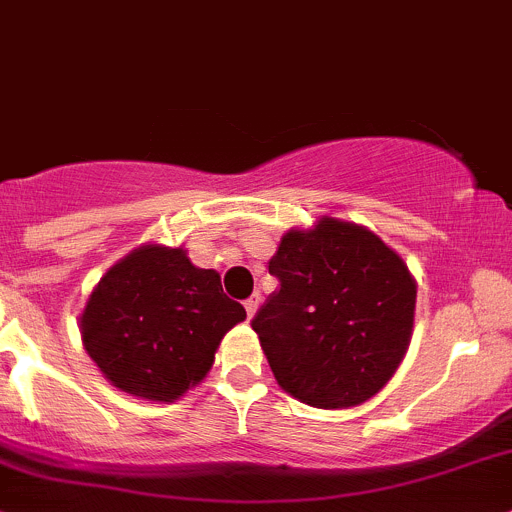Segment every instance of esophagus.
<instances>
[{
  "label": "esophagus",
  "mask_w": 512,
  "mask_h": 512,
  "mask_svg": "<svg viewBox=\"0 0 512 512\" xmlns=\"http://www.w3.org/2000/svg\"><path fill=\"white\" fill-rule=\"evenodd\" d=\"M257 304H260V297H257V294H255V297H250V299H247V302H245V312H247V319H252V317H255V312H257Z\"/></svg>",
  "instance_id": "esophagus-1"
}]
</instances>
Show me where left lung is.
I'll use <instances>...</instances> for the list:
<instances>
[{
    "label": "left lung",
    "instance_id": "obj_1",
    "mask_svg": "<svg viewBox=\"0 0 512 512\" xmlns=\"http://www.w3.org/2000/svg\"><path fill=\"white\" fill-rule=\"evenodd\" d=\"M280 289L252 319L277 384L317 409L364 404L411 342L416 282L379 235L334 218L289 230L270 260Z\"/></svg>",
    "mask_w": 512,
    "mask_h": 512
}]
</instances>
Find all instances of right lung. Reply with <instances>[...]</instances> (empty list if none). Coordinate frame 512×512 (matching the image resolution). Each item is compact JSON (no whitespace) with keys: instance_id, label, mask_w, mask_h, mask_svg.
Here are the masks:
<instances>
[{"instance_id":"1","label":"right lung","mask_w":512,"mask_h":512,"mask_svg":"<svg viewBox=\"0 0 512 512\" xmlns=\"http://www.w3.org/2000/svg\"><path fill=\"white\" fill-rule=\"evenodd\" d=\"M247 314L183 247L143 245L101 277L81 339L113 386L141 399L175 401L203 381L220 339Z\"/></svg>"}]
</instances>
